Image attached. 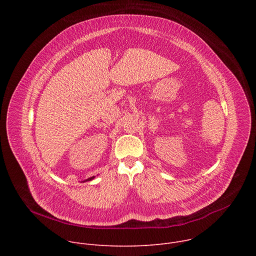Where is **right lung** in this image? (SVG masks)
Instances as JSON below:
<instances>
[{
  "instance_id": "1",
  "label": "right lung",
  "mask_w": 256,
  "mask_h": 256,
  "mask_svg": "<svg viewBox=\"0 0 256 256\" xmlns=\"http://www.w3.org/2000/svg\"><path fill=\"white\" fill-rule=\"evenodd\" d=\"M95 178V176H92V177H90V178H88V179H86V180H84V181H82V182H86V181H90V180H92V179H94Z\"/></svg>"
}]
</instances>
